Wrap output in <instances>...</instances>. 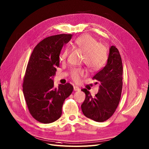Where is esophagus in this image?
Here are the masks:
<instances>
[{
  "mask_svg": "<svg viewBox=\"0 0 149 149\" xmlns=\"http://www.w3.org/2000/svg\"><path fill=\"white\" fill-rule=\"evenodd\" d=\"M74 91H80V88L77 86H74Z\"/></svg>",
  "mask_w": 149,
  "mask_h": 149,
  "instance_id": "esophagus-1",
  "label": "esophagus"
}]
</instances>
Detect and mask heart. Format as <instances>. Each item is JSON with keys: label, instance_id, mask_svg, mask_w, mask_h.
<instances>
[{"label": "heart", "instance_id": "b5f03b06", "mask_svg": "<svg viewBox=\"0 0 149 149\" xmlns=\"http://www.w3.org/2000/svg\"><path fill=\"white\" fill-rule=\"evenodd\" d=\"M74 45L84 53L83 62L91 71H97L101 69L107 60L106 47L101 43H97L96 39L89 35H84L77 38ZM69 52V48H65L60 55V60L65 61ZM86 75L83 68H74L70 72L72 80L78 83L80 78Z\"/></svg>", "mask_w": 149, "mask_h": 149}]
</instances>
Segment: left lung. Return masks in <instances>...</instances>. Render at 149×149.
I'll use <instances>...</instances> for the list:
<instances>
[{"label": "left lung", "instance_id": "1", "mask_svg": "<svg viewBox=\"0 0 149 149\" xmlns=\"http://www.w3.org/2000/svg\"><path fill=\"white\" fill-rule=\"evenodd\" d=\"M100 84L98 93L93 97L86 88L81 91L86 98L81 105L84 115L97 122L110 118L119 104L123 86V66L118 49L111 46L105 67L93 77Z\"/></svg>", "mask_w": 149, "mask_h": 149}]
</instances>
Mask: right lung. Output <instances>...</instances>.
Wrapping results in <instances>:
<instances>
[{
    "mask_svg": "<svg viewBox=\"0 0 149 149\" xmlns=\"http://www.w3.org/2000/svg\"><path fill=\"white\" fill-rule=\"evenodd\" d=\"M71 34H60L44 39L35 47L23 78V91L32 116L42 123L56 121L62 115L63 102L73 91L69 83L54 87L53 78L59 67V55Z\"/></svg>",
    "mask_w": 149,
    "mask_h": 149,
    "instance_id": "right-lung-1",
    "label": "right lung"
}]
</instances>
